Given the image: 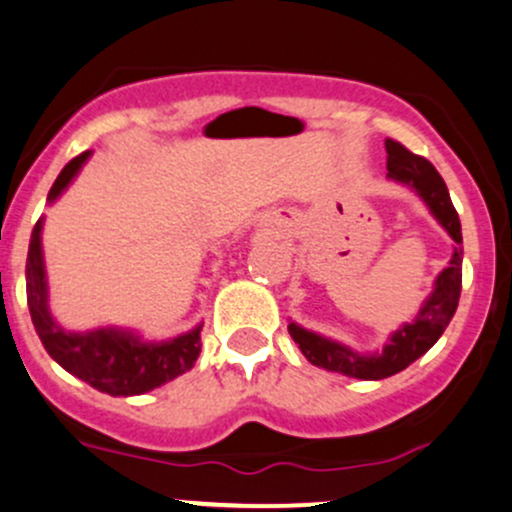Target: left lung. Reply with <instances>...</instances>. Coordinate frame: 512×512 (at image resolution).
Listing matches in <instances>:
<instances>
[{"label": "left lung", "instance_id": "1", "mask_svg": "<svg viewBox=\"0 0 512 512\" xmlns=\"http://www.w3.org/2000/svg\"><path fill=\"white\" fill-rule=\"evenodd\" d=\"M386 151L388 180L415 192L425 202L432 217L437 219L439 227L452 236L454 251L447 268H442L439 276L434 278L432 293L422 300L415 320L400 324L386 339V344L376 351H354L337 339L300 327L298 322L288 324L290 337L295 339V344L300 346V351L312 366L327 368V371L342 373V376L361 378V381H381V378L395 376L403 368H408L412 361L420 359L422 354H427L442 337L447 324L452 322L461 295V258H464L461 222L442 175L430 161L410 153L398 141L388 139Z\"/></svg>", "mask_w": 512, "mask_h": 512}]
</instances>
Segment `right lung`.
Returning <instances> with one entry per match:
<instances>
[{"mask_svg": "<svg viewBox=\"0 0 512 512\" xmlns=\"http://www.w3.org/2000/svg\"><path fill=\"white\" fill-rule=\"evenodd\" d=\"M87 158H90V151L80 153L60 170L56 183L48 192V205H53L70 188ZM41 234L43 217L36 222L29 241L26 300H29V312L38 339L56 364L80 381L90 383L100 393L124 395V398L148 393V390L183 376L195 366L202 346V322L190 332L178 334L166 342H146L139 332L126 327H97L87 329V332H70V329L60 327L48 307V278Z\"/></svg>", "mask_w": 512, "mask_h": 512, "instance_id": "add662e5", "label": "right lung"}]
</instances>
